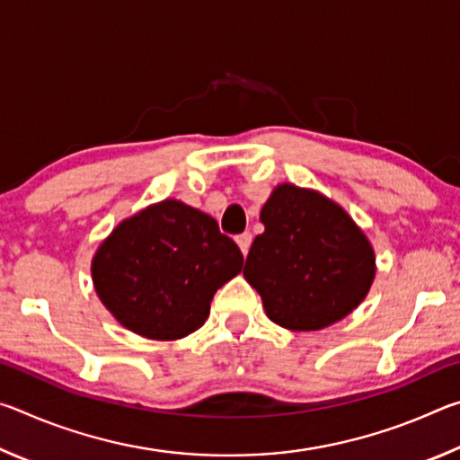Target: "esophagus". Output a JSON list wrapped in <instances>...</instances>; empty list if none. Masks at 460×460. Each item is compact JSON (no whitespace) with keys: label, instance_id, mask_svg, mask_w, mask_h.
Here are the masks:
<instances>
[{"label":"esophagus","instance_id":"esophagus-1","mask_svg":"<svg viewBox=\"0 0 460 460\" xmlns=\"http://www.w3.org/2000/svg\"><path fill=\"white\" fill-rule=\"evenodd\" d=\"M235 241H237V245H239V249H241V253L247 255L249 247H252V241H253L252 233H249V231H243V233H241V235H237V237H235Z\"/></svg>","mask_w":460,"mask_h":460}]
</instances>
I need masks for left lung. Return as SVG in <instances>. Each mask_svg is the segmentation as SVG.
<instances>
[{"instance_id": "8db88e82", "label": "left lung", "mask_w": 460, "mask_h": 460, "mask_svg": "<svg viewBox=\"0 0 460 460\" xmlns=\"http://www.w3.org/2000/svg\"><path fill=\"white\" fill-rule=\"evenodd\" d=\"M243 276L260 292L270 321L290 331H318L353 313L376 276L363 231L323 194L282 184L260 215Z\"/></svg>"}]
</instances>
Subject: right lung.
<instances>
[{"instance_id":"1","label":"right lung","mask_w":460,"mask_h":460,"mask_svg":"<svg viewBox=\"0 0 460 460\" xmlns=\"http://www.w3.org/2000/svg\"><path fill=\"white\" fill-rule=\"evenodd\" d=\"M243 253L219 225L181 200H162L119 223L93 258V284L126 329L174 341L200 329Z\"/></svg>"}]
</instances>
